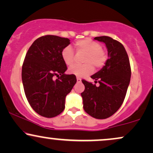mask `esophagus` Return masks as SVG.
Returning <instances> with one entry per match:
<instances>
[{
    "label": "esophagus",
    "instance_id": "1",
    "mask_svg": "<svg viewBox=\"0 0 153 153\" xmlns=\"http://www.w3.org/2000/svg\"><path fill=\"white\" fill-rule=\"evenodd\" d=\"M77 82H81V78H77Z\"/></svg>",
    "mask_w": 153,
    "mask_h": 153
}]
</instances>
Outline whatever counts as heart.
I'll list each match as a JSON object with an SVG mask.
<instances>
[{
  "label": "heart",
  "instance_id": "b5f03b06",
  "mask_svg": "<svg viewBox=\"0 0 153 153\" xmlns=\"http://www.w3.org/2000/svg\"><path fill=\"white\" fill-rule=\"evenodd\" d=\"M74 46L77 52L85 54L83 58L85 64L71 66L68 71L71 74L78 77H84L93 73L94 66L96 69H100L104 66L107 55L99 42L91 39H85L75 42ZM61 57L66 65L71 66L74 62L75 54L71 47L68 46L63 49L61 52Z\"/></svg>",
  "mask_w": 153,
  "mask_h": 153
}]
</instances>
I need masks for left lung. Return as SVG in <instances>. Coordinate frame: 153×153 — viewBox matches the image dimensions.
<instances>
[{"mask_svg": "<svg viewBox=\"0 0 153 153\" xmlns=\"http://www.w3.org/2000/svg\"><path fill=\"white\" fill-rule=\"evenodd\" d=\"M94 39L105 43L108 59L102 69L91 75L99 86L82 80L85 90L81 96L85 111L94 118L103 119L122 106L130 82L131 68L125 48L119 42L106 36Z\"/></svg>", "mask_w": 153, "mask_h": 153, "instance_id": "obj_1", "label": "left lung"}]
</instances>
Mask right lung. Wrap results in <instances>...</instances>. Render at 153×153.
<instances>
[{"mask_svg":"<svg viewBox=\"0 0 153 153\" xmlns=\"http://www.w3.org/2000/svg\"><path fill=\"white\" fill-rule=\"evenodd\" d=\"M71 44L68 38L46 35L29 47L22 65L26 97L38 114L52 118L65 109L66 96L76 83L74 75H66L61 52ZM55 76H59L54 79Z\"/></svg>","mask_w":153,"mask_h":153,"instance_id":"obj_1","label":"right lung"}]
</instances>
